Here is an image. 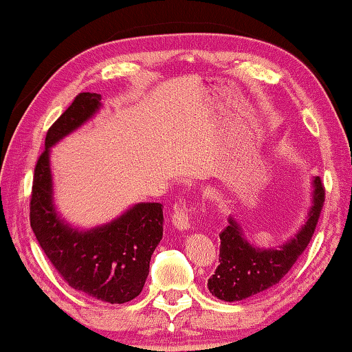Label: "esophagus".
Masks as SVG:
<instances>
[{
  "label": "esophagus",
  "instance_id": "obj_1",
  "mask_svg": "<svg viewBox=\"0 0 352 352\" xmlns=\"http://www.w3.org/2000/svg\"><path fill=\"white\" fill-rule=\"evenodd\" d=\"M173 225L176 226L179 231L190 230V215L184 204H176L175 214H173Z\"/></svg>",
  "mask_w": 352,
  "mask_h": 352
}]
</instances>
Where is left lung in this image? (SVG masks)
I'll list each match as a JSON object with an SVG mask.
<instances>
[{
	"label": "left lung",
	"instance_id": "obj_1",
	"mask_svg": "<svg viewBox=\"0 0 352 352\" xmlns=\"http://www.w3.org/2000/svg\"><path fill=\"white\" fill-rule=\"evenodd\" d=\"M310 208L304 225L283 244L258 247L245 237L239 221L232 215L220 234V264L208 280L212 296L225 302L244 300L280 283L297 258L302 255L315 232L324 203L320 176L311 179Z\"/></svg>",
	"mask_w": 352,
	"mask_h": 352
}]
</instances>
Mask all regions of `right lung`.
<instances>
[{
	"instance_id": "right-lung-1",
	"label": "right lung",
	"mask_w": 352,
	"mask_h": 352,
	"mask_svg": "<svg viewBox=\"0 0 352 352\" xmlns=\"http://www.w3.org/2000/svg\"><path fill=\"white\" fill-rule=\"evenodd\" d=\"M102 96L82 93L48 129L37 160L31 195V228L53 266L74 289L108 304H124L142 293L151 256L164 236L160 203H135L116 219L80 228L55 204L52 148L93 120Z\"/></svg>"
}]
</instances>
